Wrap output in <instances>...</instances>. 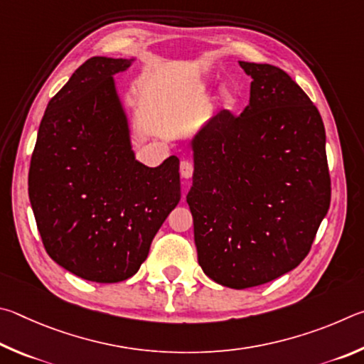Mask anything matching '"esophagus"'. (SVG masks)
I'll use <instances>...</instances> for the list:
<instances>
[{
    "mask_svg": "<svg viewBox=\"0 0 364 364\" xmlns=\"http://www.w3.org/2000/svg\"><path fill=\"white\" fill-rule=\"evenodd\" d=\"M193 174V164L188 159H182L181 161V176L183 178H190Z\"/></svg>",
    "mask_w": 364,
    "mask_h": 364,
    "instance_id": "esophagus-1",
    "label": "esophagus"
}]
</instances>
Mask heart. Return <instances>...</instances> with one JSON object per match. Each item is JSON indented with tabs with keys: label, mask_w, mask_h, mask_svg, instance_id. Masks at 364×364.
Wrapping results in <instances>:
<instances>
[{
	"label": "heart",
	"mask_w": 364,
	"mask_h": 364,
	"mask_svg": "<svg viewBox=\"0 0 364 364\" xmlns=\"http://www.w3.org/2000/svg\"><path fill=\"white\" fill-rule=\"evenodd\" d=\"M220 104L225 108H232L235 104H237V95H235L232 91H228V89H225V91H222L220 94Z\"/></svg>",
	"instance_id": "obj_1"
}]
</instances>
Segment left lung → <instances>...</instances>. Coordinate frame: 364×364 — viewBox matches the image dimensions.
Returning a JSON list of instances; mask_svg holds the SVG:
<instances>
[{
  "mask_svg": "<svg viewBox=\"0 0 364 364\" xmlns=\"http://www.w3.org/2000/svg\"><path fill=\"white\" fill-rule=\"evenodd\" d=\"M251 97L219 112L192 140L198 264L215 283L246 289L307 256L331 203L326 132L301 86L269 63L240 62Z\"/></svg>",
  "mask_w": 364,
  "mask_h": 364,
  "instance_id": "8db88e82",
  "label": "left lung"
}]
</instances>
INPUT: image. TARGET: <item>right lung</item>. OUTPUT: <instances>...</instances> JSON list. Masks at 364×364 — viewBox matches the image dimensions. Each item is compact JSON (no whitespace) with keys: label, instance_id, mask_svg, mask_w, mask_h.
I'll return each mask as SVG.
<instances>
[{"label":"right lung","instance_id":"add662e5","mask_svg":"<svg viewBox=\"0 0 364 364\" xmlns=\"http://www.w3.org/2000/svg\"><path fill=\"white\" fill-rule=\"evenodd\" d=\"M134 59L91 57L49 100L28 171L44 250L87 282L136 275L181 200L178 158L139 163L113 75Z\"/></svg>","mask_w":364,"mask_h":364}]
</instances>
